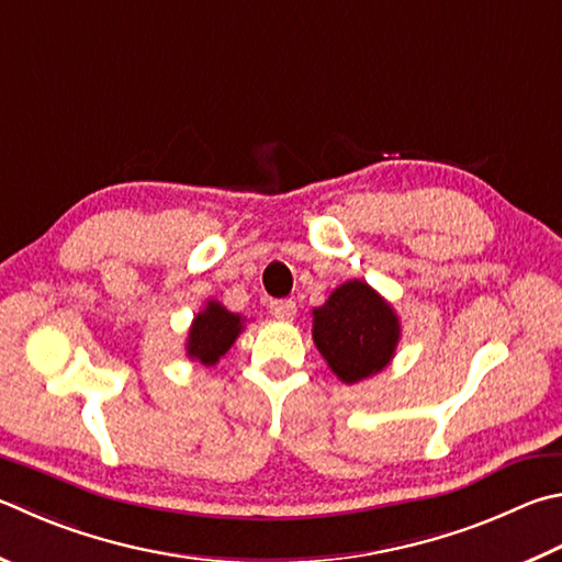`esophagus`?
Wrapping results in <instances>:
<instances>
[{"instance_id": "esophagus-1", "label": "esophagus", "mask_w": 562, "mask_h": 562, "mask_svg": "<svg viewBox=\"0 0 562 562\" xmlns=\"http://www.w3.org/2000/svg\"><path fill=\"white\" fill-rule=\"evenodd\" d=\"M270 314L274 319H294V314H297V304L294 300H274L270 302Z\"/></svg>"}]
</instances>
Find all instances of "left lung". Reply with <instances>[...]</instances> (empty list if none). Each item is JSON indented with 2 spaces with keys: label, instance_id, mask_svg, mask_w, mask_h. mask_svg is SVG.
<instances>
[{
  "label": "left lung",
  "instance_id": "8db88e82",
  "mask_svg": "<svg viewBox=\"0 0 562 562\" xmlns=\"http://www.w3.org/2000/svg\"><path fill=\"white\" fill-rule=\"evenodd\" d=\"M312 316L316 349L349 385L381 373L401 341L395 310L363 280L339 284Z\"/></svg>",
  "mask_w": 562,
  "mask_h": 562
}]
</instances>
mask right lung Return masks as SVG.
<instances>
[{
    "mask_svg": "<svg viewBox=\"0 0 562 562\" xmlns=\"http://www.w3.org/2000/svg\"><path fill=\"white\" fill-rule=\"evenodd\" d=\"M243 331V316L233 314L221 302L209 300L196 316H193L187 356L203 366H216L223 353L236 344L238 334Z\"/></svg>",
    "mask_w": 562,
    "mask_h": 562,
    "instance_id": "1",
    "label": "right lung"
}]
</instances>
